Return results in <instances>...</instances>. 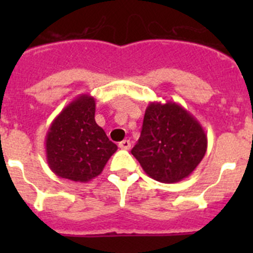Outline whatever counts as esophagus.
Instances as JSON below:
<instances>
[{"label": "esophagus", "mask_w": 253, "mask_h": 253, "mask_svg": "<svg viewBox=\"0 0 253 253\" xmlns=\"http://www.w3.org/2000/svg\"><path fill=\"white\" fill-rule=\"evenodd\" d=\"M119 147L121 148V149L127 150V149H129V148H131V142H129L128 139H125V141L119 143Z\"/></svg>", "instance_id": "esophagus-1"}]
</instances>
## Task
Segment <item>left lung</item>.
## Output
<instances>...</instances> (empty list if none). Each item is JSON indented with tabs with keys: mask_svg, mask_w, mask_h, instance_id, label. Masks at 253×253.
I'll return each mask as SVG.
<instances>
[{
	"mask_svg": "<svg viewBox=\"0 0 253 253\" xmlns=\"http://www.w3.org/2000/svg\"><path fill=\"white\" fill-rule=\"evenodd\" d=\"M208 139L202 125L175 101H152L132 154L148 176L163 183L188 177L202 162Z\"/></svg>",
	"mask_w": 253,
	"mask_h": 253,
	"instance_id": "obj_1",
	"label": "left lung"
}]
</instances>
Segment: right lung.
Instances as JSON below:
<instances>
[{"label": "right lung", "instance_id": "add662e5", "mask_svg": "<svg viewBox=\"0 0 253 253\" xmlns=\"http://www.w3.org/2000/svg\"><path fill=\"white\" fill-rule=\"evenodd\" d=\"M95 99L81 94L51 122L45 138L48 168L75 182H88L105 168L117 145L95 122Z\"/></svg>", "mask_w": 253, "mask_h": 253}]
</instances>
